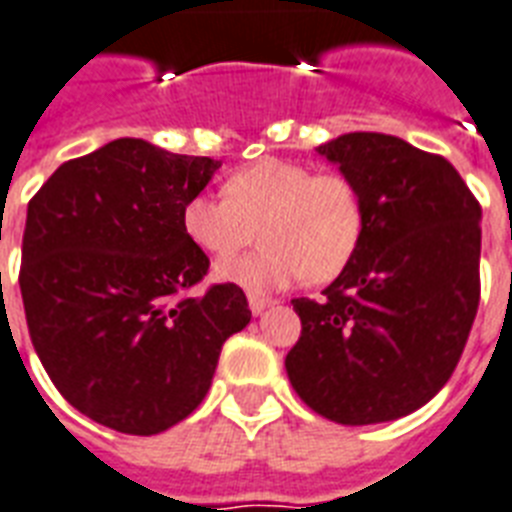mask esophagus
Wrapping results in <instances>:
<instances>
[{
  "label": "esophagus",
  "instance_id": "1",
  "mask_svg": "<svg viewBox=\"0 0 512 512\" xmlns=\"http://www.w3.org/2000/svg\"><path fill=\"white\" fill-rule=\"evenodd\" d=\"M272 304H275V301H272V298H267V296H248V306H251L253 314H261L264 309H269Z\"/></svg>",
  "mask_w": 512,
  "mask_h": 512
}]
</instances>
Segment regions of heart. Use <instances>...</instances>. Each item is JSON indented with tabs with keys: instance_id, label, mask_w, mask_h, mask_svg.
I'll use <instances>...</instances> for the list:
<instances>
[{
	"instance_id": "heart-1",
	"label": "heart",
	"mask_w": 512,
	"mask_h": 512,
	"mask_svg": "<svg viewBox=\"0 0 512 512\" xmlns=\"http://www.w3.org/2000/svg\"><path fill=\"white\" fill-rule=\"evenodd\" d=\"M182 227L200 251L229 259L259 229L265 248L245 260L222 261L216 277L245 290L285 288L309 277L335 280L349 267L365 232L357 185L341 171L264 158L224 182V198L192 195Z\"/></svg>"
}]
</instances>
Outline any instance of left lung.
<instances>
[{"mask_svg": "<svg viewBox=\"0 0 512 512\" xmlns=\"http://www.w3.org/2000/svg\"><path fill=\"white\" fill-rule=\"evenodd\" d=\"M357 185L365 232L320 301L293 298L290 386L341 425L420 410L452 378L481 296V206L441 155L378 132L317 147Z\"/></svg>", "mask_w": 512, "mask_h": 512, "instance_id": "1", "label": "left lung"}]
</instances>
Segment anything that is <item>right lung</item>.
Returning <instances> with one entry per match:
<instances>
[{"label":"right lung","instance_id":"obj_1","mask_svg":"<svg viewBox=\"0 0 512 512\" xmlns=\"http://www.w3.org/2000/svg\"><path fill=\"white\" fill-rule=\"evenodd\" d=\"M219 166L124 137L65 161L28 203V335L57 391L94 423L153 436L185 420L224 341L251 322L232 282L190 296L208 256L182 208Z\"/></svg>","mask_w":512,"mask_h":512}]
</instances>
